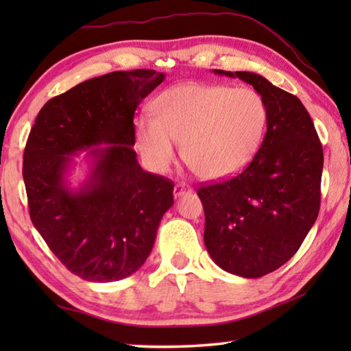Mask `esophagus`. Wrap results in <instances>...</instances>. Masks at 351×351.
<instances>
[{"mask_svg":"<svg viewBox=\"0 0 351 351\" xmlns=\"http://www.w3.org/2000/svg\"><path fill=\"white\" fill-rule=\"evenodd\" d=\"M189 192H192V187L187 186L186 182H180V184H176V186H175L173 195H175V197H181V195L189 193Z\"/></svg>","mask_w":351,"mask_h":351,"instance_id":"esophagus-1","label":"esophagus"}]
</instances>
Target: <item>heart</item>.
<instances>
[{
  "label": "heart",
  "mask_w": 351,
  "mask_h": 351,
  "mask_svg": "<svg viewBox=\"0 0 351 351\" xmlns=\"http://www.w3.org/2000/svg\"><path fill=\"white\" fill-rule=\"evenodd\" d=\"M153 112L136 117V145L145 164L162 173L184 158L206 180L240 173L258 153L268 125V106L249 86L186 83L164 91Z\"/></svg>",
  "instance_id": "b5f03b06"
}]
</instances>
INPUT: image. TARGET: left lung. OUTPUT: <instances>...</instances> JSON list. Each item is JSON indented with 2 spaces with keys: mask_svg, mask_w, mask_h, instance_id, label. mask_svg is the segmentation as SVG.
I'll return each instance as SVG.
<instances>
[{
  "mask_svg": "<svg viewBox=\"0 0 351 351\" xmlns=\"http://www.w3.org/2000/svg\"><path fill=\"white\" fill-rule=\"evenodd\" d=\"M213 73L252 85L268 106L265 139L251 164L240 175L197 192L212 260L230 274L258 278L287 263L316 221L324 150L294 94L247 71Z\"/></svg>",
  "mask_w": 351,
  "mask_h": 351,
  "instance_id": "obj_1",
  "label": "left lung"
}]
</instances>
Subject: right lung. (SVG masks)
I'll list each match as a JSON object with an SVG mask.
<instances>
[{
    "instance_id": "obj_1",
    "label": "right lung",
    "mask_w": 351,
    "mask_h": 351,
    "mask_svg": "<svg viewBox=\"0 0 351 351\" xmlns=\"http://www.w3.org/2000/svg\"><path fill=\"white\" fill-rule=\"evenodd\" d=\"M164 77L134 69L82 82L47 100L29 133V215L56 257L83 280L116 282L138 271L173 204L175 184L142 170L133 150L134 111ZM88 147L92 175L74 193L64 173L70 156Z\"/></svg>"
}]
</instances>
